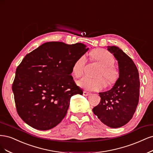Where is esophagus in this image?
Segmentation results:
<instances>
[{"label":"esophagus","instance_id":"1","mask_svg":"<svg viewBox=\"0 0 153 153\" xmlns=\"http://www.w3.org/2000/svg\"><path fill=\"white\" fill-rule=\"evenodd\" d=\"M83 95L84 96H89V95H90V93L85 91H83Z\"/></svg>","mask_w":153,"mask_h":153}]
</instances>
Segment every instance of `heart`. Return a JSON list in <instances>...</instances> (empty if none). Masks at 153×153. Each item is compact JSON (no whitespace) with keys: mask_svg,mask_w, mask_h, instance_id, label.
Here are the masks:
<instances>
[{"mask_svg":"<svg viewBox=\"0 0 153 153\" xmlns=\"http://www.w3.org/2000/svg\"><path fill=\"white\" fill-rule=\"evenodd\" d=\"M90 56L93 60L100 63L102 66V69L98 72L97 76H103L109 83L114 82L117 79L118 72L113 66L115 60L112 54L103 49H97L90 53ZM85 64L86 57L84 55L77 58L74 63L72 71L76 77L79 78L82 76ZM78 85L88 91H99L105 86V83L102 77L91 78L86 76L78 81Z\"/></svg>","mask_w":153,"mask_h":153,"instance_id":"heart-1","label":"heart"}]
</instances>
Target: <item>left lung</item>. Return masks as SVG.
<instances>
[{"instance_id":"1","label":"left lung","mask_w":153,"mask_h":153,"mask_svg":"<svg viewBox=\"0 0 153 153\" xmlns=\"http://www.w3.org/2000/svg\"><path fill=\"white\" fill-rule=\"evenodd\" d=\"M119 67V78L112 89L99 93V104L93 112L103 124L113 128L124 126L131 119L139 99V74L134 62L117 46H107Z\"/></svg>"}]
</instances>
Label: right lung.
I'll return each mask as SVG.
<instances>
[{
  "label": "right lung",
  "instance_id": "1",
  "mask_svg": "<svg viewBox=\"0 0 153 153\" xmlns=\"http://www.w3.org/2000/svg\"><path fill=\"white\" fill-rule=\"evenodd\" d=\"M88 49L82 43L48 42L25 56L12 86L17 112L24 122L48 130L62 121L71 97L83 93L71 74L74 63Z\"/></svg>",
  "mask_w": 153,
  "mask_h": 153
}]
</instances>
